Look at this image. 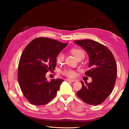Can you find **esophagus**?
<instances>
[{
    "label": "esophagus",
    "instance_id": "1",
    "mask_svg": "<svg viewBox=\"0 0 129 129\" xmlns=\"http://www.w3.org/2000/svg\"><path fill=\"white\" fill-rule=\"evenodd\" d=\"M66 81H69V82H75L76 81L75 80H71V79H67Z\"/></svg>",
    "mask_w": 129,
    "mask_h": 129
}]
</instances>
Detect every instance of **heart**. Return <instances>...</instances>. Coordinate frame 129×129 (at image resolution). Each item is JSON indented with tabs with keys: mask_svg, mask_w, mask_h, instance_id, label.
<instances>
[{
	"mask_svg": "<svg viewBox=\"0 0 129 129\" xmlns=\"http://www.w3.org/2000/svg\"><path fill=\"white\" fill-rule=\"evenodd\" d=\"M71 52L77 60L80 58H84L85 57V53L82 49L79 48H72L71 50ZM56 62L58 64H61L64 61V54L62 53H60L56 57ZM61 73L63 75L69 78H73L76 76V72L74 70L69 68H66L62 70Z\"/></svg>",
	"mask_w": 129,
	"mask_h": 129,
	"instance_id": "b5f03b06",
	"label": "heart"
}]
</instances>
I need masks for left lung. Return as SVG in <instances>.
<instances>
[{"instance_id":"8db88e82","label":"left lung","mask_w":129,"mask_h":129,"mask_svg":"<svg viewBox=\"0 0 129 129\" xmlns=\"http://www.w3.org/2000/svg\"><path fill=\"white\" fill-rule=\"evenodd\" d=\"M85 50L89 57L90 69L85 75L92 78L77 92L78 97L85 103L97 105L105 101L114 89L117 75L114 57L108 48L93 40L74 41Z\"/></svg>"}]
</instances>
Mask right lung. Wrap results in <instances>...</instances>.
I'll use <instances>...</instances> for the list:
<instances>
[{"mask_svg":"<svg viewBox=\"0 0 129 129\" xmlns=\"http://www.w3.org/2000/svg\"><path fill=\"white\" fill-rule=\"evenodd\" d=\"M68 43L38 38L27 45L18 65L17 80L25 99L34 105H44L53 100L64 80L48 81L46 73L55 69L56 57Z\"/></svg>","mask_w":129,"mask_h":129,"instance_id":"1","label":"right lung"}]
</instances>
